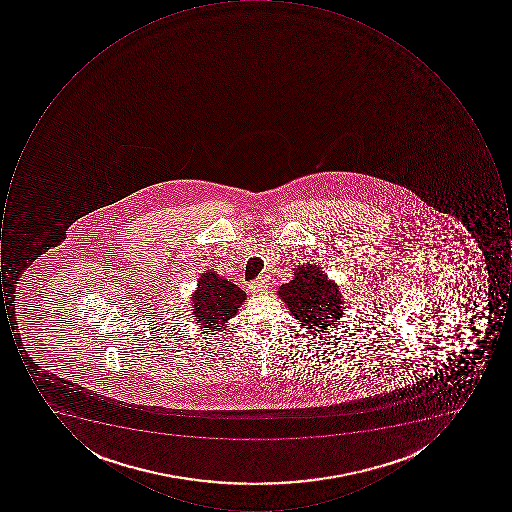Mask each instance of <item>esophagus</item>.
<instances>
[{
    "label": "esophagus",
    "instance_id": "esophagus-1",
    "mask_svg": "<svg viewBox=\"0 0 512 512\" xmlns=\"http://www.w3.org/2000/svg\"><path fill=\"white\" fill-rule=\"evenodd\" d=\"M266 289H268V283H266L264 280H261V278H257V280H254L251 284H249V291H251L254 295L263 294Z\"/></svg>",
    "mask_w": 512,
    "mask_h": 512
}]
</instances>
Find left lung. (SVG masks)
I'll use <instances>...</instances> for the list:
<instances>
[{"label":"left lung","mask_w":512,"mask_h":512,"mask_svg":"<svg viewBox=\"0 0 512 512\" xmlns=\"http://www.w3.org/2000/svg\"><path fill=\"white\" fill-rule=\"evenodd\" d=\"M278 295L288 304L295 320L300 321L301 326H308L306 329L311 334L318 329L326 331L337 323L345 309L337 284L329 280L317 264L308 263L295 268L294 278L281 284Z\"/></svg>","instance_id":"obj_1"}]
</instances>
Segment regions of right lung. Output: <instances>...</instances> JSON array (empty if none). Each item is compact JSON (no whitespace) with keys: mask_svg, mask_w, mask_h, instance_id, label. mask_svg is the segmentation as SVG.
<instances>
[{"mask_svg":"<svg viewBox=\"0 0 512 512\" xmlns=\"http://www.w3.org/2000/svg\"><path fill=\"white\" fill-rule=\"evenodd\" d=\"M197 291L192 294V315L206 332L223 331L246 300L237 284L208 271L198 278Z\"/></svg>","mask_w":512,"mask_h":512,"instance_id":"add662e5","label":"right lung"}]
</instances>
